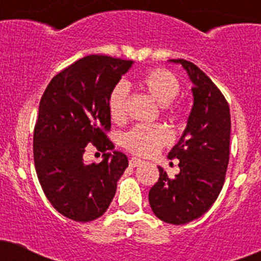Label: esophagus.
I'll return each mask as SVG.
<instances>
[{"label":"esophagus","instance_id":"1","mask_svg":"<svg viewBox=\"0 0 261 261\" xmlns=\"http://www.w3.org/2000/svg\"><path fill=\"white\" fill-rule=\"evenodd\" d=\"M141 164H143V161L141 159L137 158H130L129 159V166H132V168H136V166H140Z\"/></svg>","mask_w":261,"mask_h":261}]
</instances>
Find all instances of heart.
Here are the masks:
<instances>
[{
	"label": "heart",
	"instance_id": "heart-1",
	"mask_svg": "<svg viewBox=\"0 0 261 261\" xmlns=\"http://www.w3.org/2000/svg\"><path fill=\"white\" fill-rule=\"evenodd\" d=\"M138 86L148 95L163 105L165 113L178 115L179 108L172 105L180 92V83L177 76L168 69H150L138 78ZM129 88L126 83L119 82L111 89L108 100V110L114 121H123L126 115V101ZM170 135L161 124L152 125H136L123 136V146L128 151L138 156H152L161 147L168 145Z\"/></svg>",
	"mask_w": 261,
	"mask_h": 261
}]
</instances>
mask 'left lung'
I'll list each match as a JSON object with an SVG mask.
<instances>
[{
  "label": "left lung",
  "mask_w": 261,
  "mask_h": 261,
  "mask_svg": "<svg viewBox=\"0 0 261 261\" xmlns=\"http://www.w3.org/2000/svg\"><path fill=\"white\" fill-rule=\"evenodd\" d=\"M180 64L193 83V106L187 126L168 158L179 160L180 172L170 178L158 166L160 175L148 192L153 214L169 224H186L212 207L219 196L229 161V105L212 79L195 64Z\"/></svg>",
  "instance_id": "1"
}]
</instances>
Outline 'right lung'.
Instances as JSON below:
<instances>
[{
    "label": "right lung",
    "mask_w": 261,
    "mask_h": 261,
    "mask_svg": "<svg viewBox=\"0 0 261 261\" xmlns=\"http://www.w3.org/2000/svg\"><path fill=\"white\" fill-rule=\"evenodd\" d=\"M132 60L89 55L56 74L39 102L33 135L34 166L44 195L64 217L91 222L108 210L128 158L113 151L108 100ZM93 145L101 163L83 155Z\"/></svg>",
    "instance_id": "1"
}]
</instances>
